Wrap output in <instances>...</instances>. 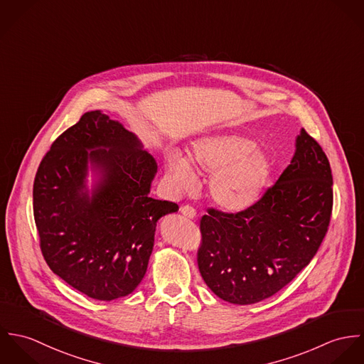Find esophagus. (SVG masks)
<instances>
[{
	"instance_id": "esophagus-1",
	"label": "esophagus",
	"mask_w": 364,
	"mask_h": 364,
	"mask_svg": "<svg viewBox=\"0 0 364 364\" xmlns=\"http://www.w3.org/2000/svg\"><path fill=\"white\" fill-rule=\"evenodd\" d=\"M181 213H182V215H185L188 218H196V210L191 206H182Z\"/></svg>"
}]
</instances>
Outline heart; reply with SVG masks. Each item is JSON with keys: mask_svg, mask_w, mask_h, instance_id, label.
<instances>
[{"mask_svg": "<svg viewBox=\"0 0 364 364\" xmlns=\"http://www.w3.org/2000/svg\"><path fill=\"white\" fill-rule=\"evenodd\" d=\"M195 169L210 176L208 195L217 208L240 213L258 202L272 176L273 158L241 134L202 137L192 144L189 158L175 150L166 154V182L173 192L196 186Z\"/></svg>", "mask_w": 364, "mask_h": 364, "instance_id": "heart-1", "label": "heart"}]
</instances>
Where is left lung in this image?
I'll return each mask as SVG.
<instances>
[{"label": "left lung", "instance_id": "obj_1", "mask_svg": "<svg viewBox=\"0 0 364 364\" xmlns=\"http://www.w3.org/2000/svg\"><path fill=\"white\" fill-rule=\"evenodd\" d=\"M332 200L329 161L301 129L290 165L254 206L237 214L208 210L202 217L198 264L208 289L240 306L276 294L316 254Z\"/></svg>", "mask_w": 364, "mask_h": 364}]
</instances>
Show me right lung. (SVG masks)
Returning <instances> with one entry per match:
<instances>
[{
  "instance_id": "1",
  "label": "right lung",
  "mask_w": 364,
  "mask_h": 364,
  "mask_svg": "<svg viewBox=\"0 0 364 364\" xmlns=\"http://www.w3.org/2000/svg\"><path fill=\"white\" fill-rule=\"evenodd\" d=\"M156 175L141 140L102 110L65 130L33 183L35 223L53 272L95 300L133 293L147 272L158 220L179 210L149 196Z\"/></svg>"
}]
</instances>
